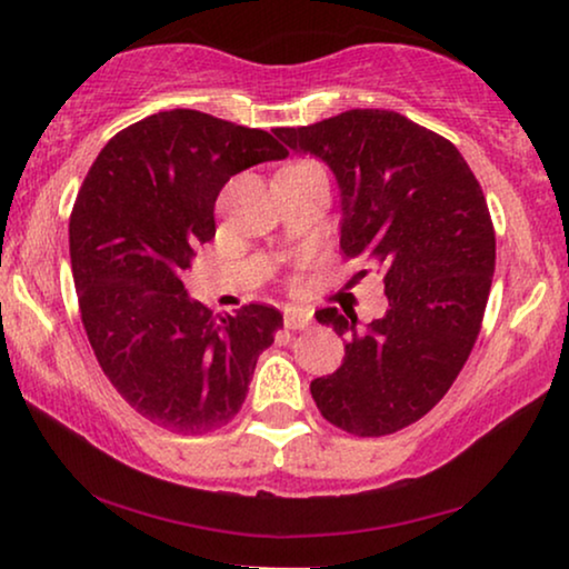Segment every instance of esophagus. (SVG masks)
Returning <instances> with one entry per match:
<instances>
[{
	"label": "esophagus",
	"instance_id": "esophagus-1",
	"mask_svg": "<svg viewBox=\"0 0 569 569\" xmlns=\"http://www.w3.org/2000/svg\"><path fill=\"white\" fill-rule=\"evenodd\" d=\"M310 321H313V318H310V313H306V310H298V308H287L284 310V326H287V329L302 331V329H308Z\"/></svg>",
	"mask_w": 569,
	"mask_h": 569
}]
</instances>
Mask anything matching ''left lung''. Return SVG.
I'll return each instance as SVG.
<instances>
[{"mask_svg": "<svg viewBox=\"0 0 569 569\" xmlns=\"http://www.w3.org/2000/svg\"><path fill=\"white\" fill-rule=\"evenodd\" d=\"M274 134L329 166L341 251L370 261L388 298L386 316L368 326L337 308L318 310V323L347 345L341 368L316 378L310 393L341 430L391 435L448 393L479 337L495 274L485 193L448 139L396 111L355 108Z\"/></svg>", "mask_w": 569, "mask_h": 569, "instance_id": "8db88e82", "label": "left lung"}]
</instances>
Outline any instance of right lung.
I'll list each match as a JSON object with an SVG mask.
<instances>
[{
    "label": "right lung",
    "instance_id": "right-lung-1",
    "mask_svg": "<svg viewBox=\"0 0 569 569\" xmlns=\"http://www.w3.org/2000/svg\"><path fill=\"white\" fill-rule=\"evenodd\" d=\"M284 158L267 131L173 108L119 131L77 193L69 256L90 347L123 401L170 432L228 425L282 326L256 302L214 318L181 277L214 238L222 186Z\"/></svg>",
    "mask_w": 569,
    "mask_h": 569
}]
</instances>
